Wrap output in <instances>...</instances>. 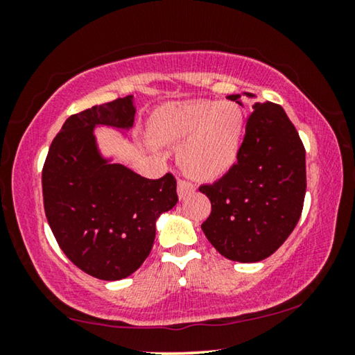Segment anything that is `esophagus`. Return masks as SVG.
Returning <instances> with one entry per match:
<instances>
[{"instance_id": "esophagus-1", "label": "esophagus", "mask_w": 355, "mask_h": 355, "mask_svg": "<svg viewBox=\"0 0 355 355\" xmlns=\"http://www.w3.org/2000/svg\"><path fill=\"white\" fill-rule=\"evenodd\" d=\"M194 192V184H191L189 182H184V180H178L177 183V194L180 199H184V197H188L189 194Z\"/></svg>"}]
</instances>
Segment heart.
Listing matches in <instances>:
<instances>
[{
  "mask_svg": "<svg viewBox=\"0 0 355 355\" xmlns=\"http://www.w3.org/2000/svg\"><path fill=\"white\" fill-rule=\"evenodd\" d=\"M244 131V110L230 100L166 103L146 122L147 139L155 146H180V169L196 182H216L235 167Z\"/></svg>",
  "mask_w": 355,
  "mask_h": 355,
  "instance_id": "b5f03b06",
  "label": "heart"
}]
</instances>
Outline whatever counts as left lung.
I'll list each match as a JSON object with an SVG mask.
<instances>
[{"label":"left lung","instance_id":"8db88e82","mask_svg":"<svg viewBox=\"0 0 355 355\" xmlns=\"http://www.w3.org/2000/svg\"><path fill=\"white\" fill-rule=\"evenodd\" d=\"M244 92L228 100L244 106ZM305 150L280 105H254L235 167L213 184L200 186L211 200L202 224L208 241L232 261L257 263L272 255L294 230L302 213Z\"/></svg>","mask_w":355,"mask_h":355}]
</instances>
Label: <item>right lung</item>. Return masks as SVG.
<instances>
[{"label": "right lung", "mask_w": 355, "mask_h": 355, "mask_svg": "<svg viewBox=\"0 0 355 355\" xmlns=\"http://www.w3.org/2000/svg\"><path fill=\"white\" fill-rule=\"evenodd\" d=\"M133 95L73 114L53 139L42 172L44 207L59 248L92 277L120 280L139 269L156 235V220L177 205L171 173L148 180L101 153L95 128L128 142Z\"/></svg>", "instance_id": "right-lung-1"}]
</instances>
